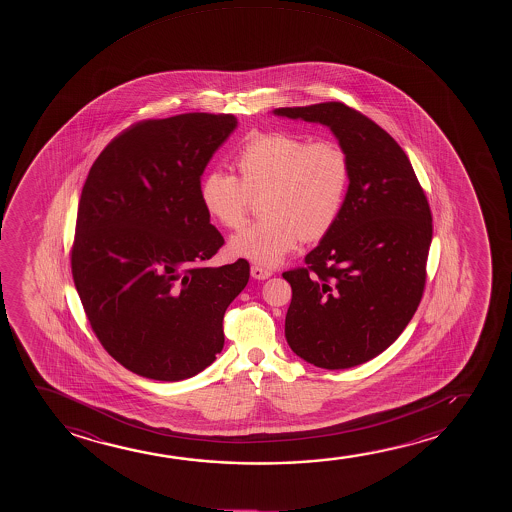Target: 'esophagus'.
Segmentation results:
<instances>
[{
  "mask_svg": "<svg viewBox=\"0 0 512 512\" xmlns=\"http://www.w3.org/2000/svg\"><path fill=\"white\" fill-rule=\"evenodd\" d=\"M250 273H252L255 280H267V278H271V276H273V271H269V269L262 266H252V271H250Z\"/></svg>",
  "mask_w": 512,
  "mask_h": 512,
  "instance_id": "obj_1",
  "label": "esophagus"
}]
</instances>
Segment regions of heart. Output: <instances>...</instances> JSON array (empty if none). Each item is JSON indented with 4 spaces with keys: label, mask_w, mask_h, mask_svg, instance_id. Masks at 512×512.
I'll use <instances>...</instances> for the list:
<instances>
[{
    "label": "heart",
    "mask_w": 512,
    "mask_h": 512,
    "mask_svg": "<svg viewBox=\"0 0 512 512\" xmlns=\"http://www.w3.org/2000/svg\"><path fill=\"white\" fill-rule=\"evenodd\" d=\"M241 180L211 168L199 182L204 211L227 229L245 224L250 194L266 189V217L231 239V252L260 266H276L299 241H315L336 224L350 185V159L332 140L264 133L239 150Z\"/></svg>",
    "instance_id": "heart-1"
}]
</instances>
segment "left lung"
Here are the masks:
<instances>
[{"label":"left lung","mask_w":512,"mask_h":512,"mask_svg":"<svg viewBox=\"0 0 512 512\" xmlns=\"http://www.w3.org/2000/svg\"><path fill=\"white\" fill-rule=\"evenodd\" d=\"M276 117L329 127L350 159L336 224L283 273L292 287L285 337L322 369L369 362L402 334L425 287L432 215L406 152L385 129L343 103L276 108Z\"/></svg>","instance_id":"obj_1"}]
</instances>
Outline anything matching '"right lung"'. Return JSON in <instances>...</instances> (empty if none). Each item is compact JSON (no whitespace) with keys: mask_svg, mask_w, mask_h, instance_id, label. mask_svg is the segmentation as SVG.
Instances as JSON below:
<instances>
[{"mask_svg":"<svg viewBox=\"0 0 512 512\" xmlns=\"http://www.w3.org/2000/svg\"><path fill=\"white\" fill-rule=\"evenodd\" d=\"M234 115L145 120L99 154L78 204L71 273L105 350L157 381L192 378L224 348L225 309L250 264L204 267L224 245L199 199Z\"/></svg>","mask_w":512,"mask_h":512,"instance_id":"obj_1","label":"right lung"}]
</instances>
